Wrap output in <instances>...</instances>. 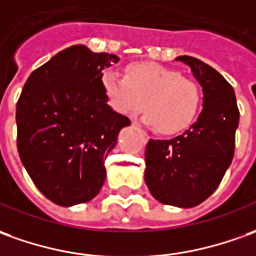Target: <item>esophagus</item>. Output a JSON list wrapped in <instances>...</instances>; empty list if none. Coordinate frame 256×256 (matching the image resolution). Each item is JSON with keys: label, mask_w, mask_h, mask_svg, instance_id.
Listing matches in <instances>:
<instances>
[{"label": "esophagus", "mask_w": 256, "mask_h": 256, "mask_svg": "<svg viewBox=\"0 0 256 256\" xmlns=\"http://www.w3.org/2000/svg\"><path fill=\"white\" fill-rule=\"evenodd\" d=\"M135 128H136V130H138L139 134L142 135V138H144V140H145V142H148V140H149V135H148V134H146V132L144 131V130H140L139 126H135Z\"/></svg>", "instance_id": "34e87169"}]
</instances>
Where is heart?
Instances as JSON below:
<instances>
[{
  "label": "heart",
  "instance_id": "1",
  "mask_svg": "<svg viewBox=\"0 0 256 256\" xmlns=\"http://www.w3.org/2000/svg\"><path fill=\"white\" fill-rule=\"evenodd\" d=\"M102 86L117 114L132 117L145 104L144 122L164 135L186 130L202 104L196 82L158 64H134L126 68L125 76L108 70L102 75Z\"/></svg>",
  "mask_w": 256,
  "mask_h": 256
}]
</instances>
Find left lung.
Returning <instances> with one entry per match:
<instances>
[{
  "label": "left lung",
  "mask_w": 256,
  "mask_h": 256,
  "mask_svg": "<svg viewBox=\"0 0 256 256\" xmlns=\"http://www.w3.org/2000/svg\"><path fill=\"white\" fill-rule=\"evenodd\" d=\"M204 92V108L190 130L168 140L150 139L145 152V182L164 205L202 204L232 164L240 111L232 86L210 65L180 56Z\"/></svg>",
  "instance_id": "8db88e82"
}]
</instances>
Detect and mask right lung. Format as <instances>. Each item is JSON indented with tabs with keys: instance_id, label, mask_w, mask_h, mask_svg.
I'll return each mask as SVG.
<instances>
[{
	"instance_id": "add662e5",
	"label": "right lung",
	"mask_w": 256,
	"mask_h": 256,
	"mask_svg": "<svg viewBox=\"0 0 256 256\" xmlns=\"http://www.w3.org/2000/svg\"><path fill=\"white\" fill-rule=\"evenodd\" d=\"M120 58L76 44L32 72L16 103L18 152L38 191L60 206L89 202L131 121L107 104L103 70Z\"/></svg>"
}]
</instances>
